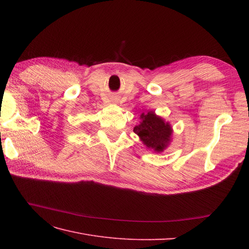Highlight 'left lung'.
Instances as JSON below:
<instances>
[{
    "label": "left lung",
    "instance_id": "1",
    "mask_svg": "<svg viewBox=\"0 0 249 249\" xmlns=\"http://www.w3.org/2000/svg\"><path fill=\"white\" fill-rule=\"evenodd\" d=\"M140 124L135 125L134 133L138 135L143 144L155 153H162L166 149L172 140V126L154 111L140 115Z\"/></svg>",
    "mask_w": 249,
    "mask_h": 249
}]
</instances>
